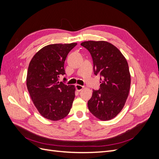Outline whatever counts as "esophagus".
<instances>
[{"label": "esophagus", "instance_id": "34e87169", "mask_svg": "<svg viewBox=\"0 0 159 159\" xmlns=\"http://www.w3.org/2000/svg\"><path fill=\"white\" fill-rule=\"evenodd\" d=\"M84 86L83 85H79V84H75V88L77 89V91H80L81 89H84Z\"/></svg>", "mask_w": 159, "mask_h": 159}]
</instances>
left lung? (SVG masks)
Instances as JSON below:
<instances>
[{
	"instance_id": "8db88e82",
	"label": "left lung",
	"mask_w": 159,
	"mask_h": 159,
	"mask_svg": "<svg viewBox=\"0 0 159 159\" xmlns=\"http://www.w3.org/2000/svg\"><path fill=\"white\" fill-rule=\"evenodd\" d=\"M81 45L89 52L94 74L102 81L99 90H93L88 109L99 119L108 121L120 113L128 97L131 75L127 61L119 49L107 42L85 41Z\"/></svg>"
}]
</instances>
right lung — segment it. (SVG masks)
<instances>
[{"label": "right lung", "mask_w": 159, "mask_h": 159, "mask_svg": "<svg viewBox=\"0 0 159 159\" xmlns=\"http://www.w3.org/2000/svg\"><path fill=\"white\" fill-rule=\"evenodd\" d=\"M77 45L50 44L33 56L28 66L26 85L30 98L42 116L58 121L68 115L75 98V86L59 81L65 73L64 62Z\"/></svg>", "instance_id": "right-lung-1"}]
</instances>
